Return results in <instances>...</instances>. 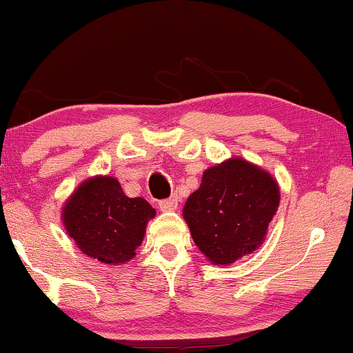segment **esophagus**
Wrapping results in <instances>:
<instances>
[{"mask_svg": "<svg viewBox=\"0 0 353 353\" xmlns=\"http://www.w3.org/2000/svg\"><path fill=\"white\" fill-rule=\"evenodd\" d=\"M159 208L160 211H173L178 208V198L176 196H172L168 199H162V201H159Z\"/></svg>", "mask_w": 353, "mask_h": 353, "instance_id": "1", "label": "esophagus"}]
</instances>
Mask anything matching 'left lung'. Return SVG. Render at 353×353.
Masks as SVG:
<instances>
[{
    "label": "left lung",
    "instance_id": "8db88e82",
    "mask_svg": "<svg viewBox=\"0 0 353 353\" xmlns=\"http://www.w3.org/2000/svg\"><path fill=\"white\" fill-rule=\"evenodd\" d=\"M278 204L272 175L237 157L203 173L183 216L198 249L212 263L229 265L262 245Z\"/></svg>",
    "mask_w": 353,
    "mask_h": 353
}]
</instances>
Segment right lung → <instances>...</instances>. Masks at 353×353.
Masks as SVG:
<instances>
[{"label": "right lung", "mask_w": 353, "mask_h": 353, "mask_svg": "<svg viewBox=\"0 0 353 353\" xmlns=\"http://www.w3.org/2000/svg\"><path fill=\"white\" fill-rule=\"evenodd\" d=\"M62 216L68 236L83 254L116 265L136 255L155 210L143 198L125 196L116 178L97 176L72 194Z\"/></svg>", "instance_id": "right-lung-1"}]
</instances>
